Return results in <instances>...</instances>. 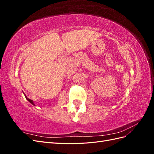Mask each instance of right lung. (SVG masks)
<instances>
[{"label": "right lung", "instance_id": "obj_1", "mask_svg": "<svg viewBox=\"0 0 154 154\" xmlns=\"http://www.w3.org/2000/svg\"><path fill=\"white\" fill-rule=\"evenodd\" d=\"M26 98L27 100H28L29 102H30V103H31V104H32V105H35V104L33 103V102H32V100H30V99H29L28 98V97H27L26 96Z\"/></svg>", "mask_w": 154, "mask_h": 154}]
</instances>
